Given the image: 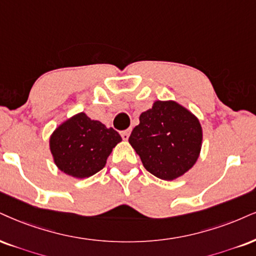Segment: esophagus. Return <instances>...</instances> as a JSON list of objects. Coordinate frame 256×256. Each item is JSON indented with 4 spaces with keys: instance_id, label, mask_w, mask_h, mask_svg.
<instances>
[{
    "instance_id": "esophagus-1",
    "label": "esophagus",
    "mask_w": 256,
    "mask_h": 256,
    "mask_svg": "<svg viewBox=\"0 0 256 256\" xmlns=\"http://www.w3.org/2000/svg\"><path fill=\"white\" fill-rule=\"evenodd\" d=\"M129 135H130V130H129V129H127V130L121 132V136H122L123 140H128Z\"/></svg>"
}]
</instances>
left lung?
<instances>
[{
  "instance_id": "left-lung-1",
  "label": "left lung",
  "mask_w": 256,
  "mask_h": 256,
  "mask_svg": "<svg viewBox=\"0 0 256 256\" xmlns=\"http://www.w3.org/2000/svg\"><path fill=\"white\" fill-rule=\"evenodd\" d=\"M129 144L144 168L162 180H174L200 158L203 129L194 114L176 100H156L140 115Z\"/></svg>"
}]
</instances>
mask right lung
I'll return each mask as SVG.
<instances>
[{"instance_id":"right-lung-1","label":"right lung","mask_w":256,"mask_h":256,"mask_svg":"<svg viewBox=\"0 0 256 256\" xmlns=\"http://www.w3.org/2000/svg\"><path fill=\"white\" fill-rule=\"evenodd\" d=\"M121 141L112 128L78 112L54 129L50 136V150L62 172L84 179L106 166L110 153Z\"/></svg>"}]
</instances>
